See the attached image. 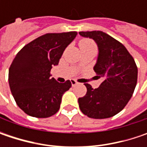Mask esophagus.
<instances>
[{
    "label": "esophagus",
    "instance_id": "1",
    "mask_svg": "<svg viewBox=\"0 0 147 147\" xmlns=\"http://www.w3.org/2000/svg\"><path fill=\"white\" fill-rule=\"evenodd\" d=\"M71 84H72V86H75V85H77V84H78V82H77V81H75L74 79H71Z\"/></svg>",
    "mask_w": 147,
    "mask_h": 147
}]
</instances>
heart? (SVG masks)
<instances>
[{
	"mask_svg": "<svg viewBox=\"0 0 147 147\" xmlns=\"http://www.w3.org/2000/svg\"><path fill=\"white\" fill-rule=\"evenodd\" d=\"M79 45H80L81 51H82V50H93V51H96L95 43L92 41L89 40V39H82L79 43Z\"/></svg>",
	"mask_w": 147,
	"mask_h": 147,
	"instance_id": "obj_1",
	"label": "heart"
}]
</instances>
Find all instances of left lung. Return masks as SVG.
Listing matches in <instances>:
<instances>
[{"instance_id": "obj_1", "label": "left lung", "mask_w": 147, "mask_h": 147, "mask_svg": "<svg viewBox=\"0 0 147 147\" xmlns=\"http://www.w3.org/2000/svg\"><path fill=\"white\" fill-rule=\"evenodd\" d=\"M94 40L98 56L93 69L104 80L97 88L85 83L87 94L78 98L79 108L92 119H107L119 113L133 96L138 81V68L125 47L101 31L79 32Z\"/></svg>"}]
</instances>
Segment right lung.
I'll list each match as a JSON object with an SVG mask.
<instances>
[{
    "label": "right lung",
    "mask_w": 147,
    "mask_h": 147,
    "mask_svg": "<svg viewBox=\"0 0 147 147\" xmlns=\"http://www.w3.org/2000/svg\"><path fill=\"white\" fill-rule=\"evenodd\" d=\"M77 32L47 33L20 50L9 69V84L18 106L36 118L54 115L60 107L62 96L71 82H58L51 78V69L59 64L65 48Z\"/></svg>",
    "instance_id": "1"
}]
</instances>
